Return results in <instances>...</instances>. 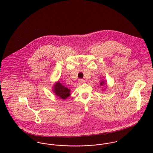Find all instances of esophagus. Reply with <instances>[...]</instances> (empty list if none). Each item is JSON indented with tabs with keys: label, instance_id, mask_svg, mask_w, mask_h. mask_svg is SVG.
Masks as SVG:
<instances>
[{
	"label": "esophagus",
	"instance_id": "obj_1",
	"mask_svg": "<svg viewBox=\"0 0 153 153\" xmlns=\"http://www.w3.org/2000/svg\"><path fill=\"white\" fill-rule=\"evenodd\" d=\"M78 82L79 84H82L85 82V80L83 79H78Z\"/></svg>",
	"mask_w": 153,
	"mask_h": 153
}]
</instances>
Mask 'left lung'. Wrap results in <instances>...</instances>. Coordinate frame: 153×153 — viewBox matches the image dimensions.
<instances>
[{"label":"left lung","mask_w":153,"mask_h":153,"mask_svg":"<svg viewBox=\"0 0 153 153\" xmlns=\"http://www.w3.org/2000/svg\"><path fill=\"white\" fill-rule=\"evenodd\" d=\"M104 84H105V82H104V81H102L101 82V83H100V85H101V86H102V85H104Z\"/></svg>","instance_id":"1"}]
</instances>
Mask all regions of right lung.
Segmentation results:
<instances>
[{
  "label": "right lung",
  "mask_w": 153,
  "mask_h": 153,
  "mask_svg": "<svg viewBox=\"0 0 153 153\" xmlns=\"http://www.w3.org/2000/svg\"><path fill=\"white\" fill-rule=\"evenodd\" d=\"M53 91L56 96L63 100H65L71 95L70 89L62 85L59 82H56L54 85Z\"/></svg>",
  "instance_id": "obj_1"
}]
</instances>
